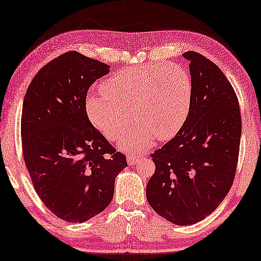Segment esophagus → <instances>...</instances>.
I'll use <instances>...</instances> for the list:
<instances>
[{
    "label": "esophagus",
    "mask_w": 261,
    "mask_h": 261,
    "mask_svg": "<svg viewBox=\"0 0 261 261\" xmlns=\"http://www.w3.org/2000/svg\"><path fill=\"white\" fill-rule=\"evenodd\" d=\"M141 158L142 156L137 152H130V154L127 155V163H128V165H135Z\"/></svg>",
    "instance_id": "1"
}]
</instances>
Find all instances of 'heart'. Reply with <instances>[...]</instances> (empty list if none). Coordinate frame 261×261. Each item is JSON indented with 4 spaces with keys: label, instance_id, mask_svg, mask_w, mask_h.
<instances>
[{
    "label": "heart",
    "instance_id": "1",
    "mask_svg": "<svg viewBox=\"0 0 261 261\" xmlns=\"http://www.w3.org/2000/svg\"><path fill=\"white\" fill-rule=\"evenodd\" d=\"M100 88V92L86 98L92 123L106 138L116 141L128 128L134 115L138 124L120 146L142 150L150 147L154 136L165 141L181 129L194 93L187 69L166 62L119 69L107 77Z\"/></svg>",
    "mask_w": 261,
    "mask_h": 261
}]
</instances>
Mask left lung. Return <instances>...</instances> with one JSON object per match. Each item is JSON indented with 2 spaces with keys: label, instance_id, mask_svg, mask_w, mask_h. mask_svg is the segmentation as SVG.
<instances>
[{
  "label": "left lung",
  "instance_id": "obj_1",
  "mask_svg": "<svg viewBox=\"0 0 261 261\" xmlns=\"http://www.w3.org/2000/svg\"><path fill=\"white\" fill-rule=\"evenodd\" d=\"M193 100L181 129L151 154L155 173L146 186L149 205L175 225H193L211 215L233 182L241 116L237 95L220 68L188 50Z\"/></svg>",
  "mask_w": 261,
  "mask_h": 261
}]
</instances>
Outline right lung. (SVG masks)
Returning a JSON list of instances; mask_svg holds the SVG:
<instances>
[{"label":"right lung","mask_w":261,"mask_h":261,"mask_svg":"<svg viewBox=\"0 0 261 261\" xmlns=\"http://www.w3.org/2000/svg\"><path fill=\"white\" fill-rule=\"evenodd\" d=\"M110 66L69 50L43 66L25 94L21 136L25 165L56 217L84 222L110 205L126 156L92 125L87 91Z\"/></svg>","instance_id":"obj_1"}]
</instances>
